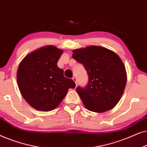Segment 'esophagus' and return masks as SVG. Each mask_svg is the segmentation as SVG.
I'll return each instance as SVG.
<instances>
[{
    "mask_svg": "<svg viewBox=\"0 0 147 147\" xmlns=\"http://www.w3.org/2000/svg\"><path fill=\"white\" fill-rule=\"evenodd\" d=\"M72 80H73V81L75 82V84H76V85H77V79H76L75 77H74V78H72Z\"/></svg>",
    "mask_w": 147,
    "mask_h": 147,
    "instance_id": "34e87169",
    "label": "esophagus"
}]
</instances>
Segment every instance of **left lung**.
<instances>
[{
	"instance_id": "obj_1",
	"label": "left lung",
	"mask_w": 147,
	"mask_h": 147,
	"mask_svg": "<svg viewBox=\"0 0 147 147\" xmlns=\"http://www.w3.org/2000/svg\"><path fill=\"white\" fill-rule=\"evenodd\" d=\"M72 58L83 64L89 75L85 88L77 92L88 110L103 113L120 100L127 81L126 68L118 54L104 47L90 46L72 50Z\"/></svg>"
}]
</instances>
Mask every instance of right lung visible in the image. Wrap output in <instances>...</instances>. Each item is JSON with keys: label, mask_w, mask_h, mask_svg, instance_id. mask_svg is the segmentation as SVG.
Here are the masks:
<instances>
[{"label": "right lung", "mask_w": 147, "mask_h": 147, "mask_svg": "<svg viewBox=\"0 0 147 147\" xmlns=\"http://www.w3.org/2000/svg\"><path fill=\"white\" fill-rule=\"evenodd\" d=\"M63 50L46 46L33 51L21 60L17 72V85L25 101L37 110L56 108L75 82L64 76L57 62Z\"/></svg>", "instance_id": "obj_1"}]
</instances>
